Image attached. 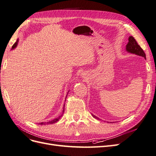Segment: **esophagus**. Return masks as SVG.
Instances as JSON below:
<instances>
[{"mask_svg":"<svg viewBox=\"0 0 156 156\" xmlns=\"http://www.w3.org/2000/svg\"><path fill=\"white\" fill-rule=\"evenodd\" d=\"M87 73H83L82 74V78H86L87 76Z\"/></svg>","mask_w":156,"mask_h":156,"instance_id":"1","label":"esophagus"}]
</instances>
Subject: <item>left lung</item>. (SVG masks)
<instances>
[{"mask_svg": "<svg viewBox=\"0 0 156 156\" xmlns=\"http://www.w3.org/2000/svg\"><path fill=\"white\" fill-rule=\"evenodd\" d=\"M129 42L126 45V51L129 53H133V54H136V55H139L142 57H144V59H146V54L143 50L141 48V47L138 44L136 41H135V39L133 38V37L130 36L129 37ZM93 118H95L97 119H100L99 118H97L95 116V115H93L91 114Z\"/></svg>", "mask_w": 156, "mask_h": 156, "instance_id": "8db88e82", "label": "left lung"}]
</instances>
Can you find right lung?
<instances>
[{
  "label": "right lung",
  "mask_w": 156,
  "mask_h": 156,
  "mask_svg": "<svg viewBox=\"0 0 156 156\" xmlns=\"http://www.w3.org/2000/svg\"><path fill=\"white\" fill-rule=\"evenodd\" d=\"M18 42H19V40L17 39V41H16V42L14 44V45H13V46H12V50H13V49H14L16 46H17V43H18ZM69 91H68V93H69ZM68 93H67V94H68ZM66 96H67V95H66ZM65 105H64V106H63V113H62V114L61 115H59V117H57V118H55V119H52L51 121H50V122H41V123H39L38 124H40V125H47V124H52V123H55V122H58L59 120V119L62 117V115H63V113H64V110H65Z\"/></svg>",
  "instance_id": "right-lung-1"
}]
</instances>
